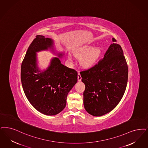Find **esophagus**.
<instances>
[{"instance_id":"1","label":"esophagus","mask_w":148,"mask_h":148,"mask_svg":"<svg viewBox=\"0 0 148 148\" xmlns=\"http://www.w3.org/2000/svg\"><path fill=\"white\" fill-rule=\"evenodd\" d=\"M82 77H81V75H80V73H78V74H77V80H78V81H79V82H80L81 80H82Z\"/></svg>"}]
</instances>
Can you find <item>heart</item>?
Masks as SVG:
<instances>
[{
	"mask_svg": "<svg viewBox=\"0 0 148 148\" xmlns=\"http://www.w3.org/2000/svg\"><path fill=\"white\" fill-rule=\"evenodd\" d=\"M101 51L98 47L91 48L90 46H84L77 49L75 54L77 57H81L80 59V64L88 68L94 64L100 56Z\"/></svg>",
	"mask_w": 148,
	"mask_h": 148,
	"instance_id": "obj_1",
	"label": "heart"
}]
</instances>
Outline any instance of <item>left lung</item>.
<instances>
[{
	"instance_id": "1",
	"label": "left lung",
	"mask_w": 148,
	"mask_h": 148,
	"mask_svg": "<svg viewBox=\"0 0 148 148\" xmlns=\"http://www.w3.org/2000/svg\"><path fill=\"white\" fill-rule=\"evenodd\" d=\"M112 41H117L114 38ZM80 73L85 85L83 95L86 111L92 116H101L113 110L124 95L128 77L121 46L111 44L102 59Z\"/></svg>"
}]
</instances>
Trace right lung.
I'll return each mask as SVG.
<instances>
[{
    "mask_svg": "<svg viewBox=\"0 0 148 148\" xmlns=\"http://www.w3.org/2000/svg\"><path fill=\"white\" fill-rule=\"evenodd\" d=\"M51 38L37 35L30 44L21 64V80L24 93L38 111L53 116L65 108L66 97L77 81V73L54 58L47 70L41 72L36 52L53 47ZM62 56L59 53V57Z\"/></svg>",
    "mask_w": 148,
    "mask_h": 148,
    "instance_id": "add662e5",
    "label": "right lung"
}]
</instances>
